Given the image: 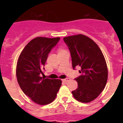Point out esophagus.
<instances>
[{
    "instance_id": "esophagus-1",
    "label": "esophagus",
    "mask_w": 123,
    "mask_h": 123,
    "mask_svg": "<svg viewBox=\"0 0 123 123\" xmlns=\"http://www.w3.org/2000/svg\"><path fill=\"white\" fill-rule=\"evenodd\" d=\"M62 80H63V82H68V81L70 80V79H69V78H66V79H63Z\"/></svg>"
}]
</instances>
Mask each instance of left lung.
<instances>
[{
	"mask_svg": "<svg viewBox=\"0 0 123 123\" xmlns=\"http://www.w3.org/2000/svg\"><path fill=\"white\" fill-rule=\"evenodd\" d=\"M71 54L72 66L81 68L77 77L78 88L72 91L73 97L82 103L96 99L104 89L108 69L103 53L93 40L82 34L64 37Z\"/></svg>",
	"mask_w": 123,
	"mask_h": 123,
	"instance_id": "8db88e82",
	"label": "left lung"
}]
</instances>
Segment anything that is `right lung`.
I'll return each instance as SVG.
<instances>
[{
	"mask_svg": "<svg viewBox=\"0 0 123 123\" xmlns=\"http://www.w3.org/2000/svg\"><path fill=\"white\" fill-rule=\"evenodd\" d=\"M59 40L60 37H36L25 46L18 57L16 71L18 84L26 95L39 105L52 103L61 86L59 79L41 77L48 54Z\"/></svg>",
	"mask_w": 123,
	"mask_h": 123,
	"instance_id": "right-lung-1",
	"label": "right lung"
}]
</instances>
